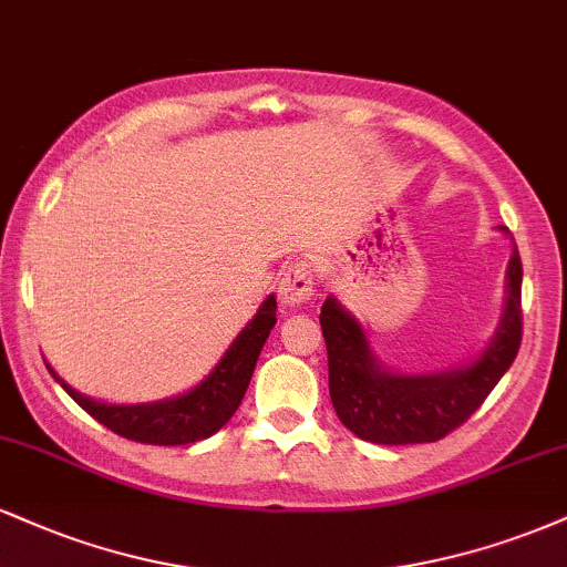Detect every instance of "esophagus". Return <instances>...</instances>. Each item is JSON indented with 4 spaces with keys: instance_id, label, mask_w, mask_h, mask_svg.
<instances>
[{
    "instance_id": "34e87169",
    "label": "esophagus",
    "mask_w": 567,
    "mask_h": 567,
    "mask_svg": "<svg viewBox=\"0 0 567 567\" xmlns=\"http://www.w3.org/2000/svg\"><path fill=\"white\" fill-rule=\"evenodd\" d=\"M311 296H315V269L306 258L292 261L285 277L279 279V301L285 309H298V306L309 303Z\"/></svg>"
}]
</instances>
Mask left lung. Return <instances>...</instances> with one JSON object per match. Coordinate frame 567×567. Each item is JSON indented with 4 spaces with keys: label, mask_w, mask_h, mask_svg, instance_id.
Returning a JSON list of instances; mask_svg holds the SVG:
<instances>
[{
    "label": "left lung",
    "mask_w": 567,
    "mask_h": 567,
    "mask_svg": "<svg viewBox=\"0 0 567 567\" xmlns=\"http://www.w3.org/2000/svg\"><path fill=\"white\" fill-rule=\"evenodd\" d=\"M501 231L509 234L506 226ZM523 261L517 245L506 266V301L496 333L464 365L432 373H400L383 365L370 347L365 324L328 296L322 303V336L328 343L330 400L341 424L375 445L437 442L464 424L512 368L523 341Z\"/></svg>",
    "instance_id": "1"
}]
</instances>
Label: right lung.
<instances>
[{
    "label": "right lung",
    "instance_id": "1",
    "mask_svg": "<svg viewBox=\"0 0 567 567\" xmlns=\"http://www.w3.org/2000/svg\"><path fill=\"white\" fill-rule=\"evenodd\" d=\"M277 324V298L266 296L264 303L252 315V320L239 330L231 347L216 362V368L184 394L167 396L157 402H138V405H116L101 402L69 386L53 368L48 365L53 379L66 389V394L82 410H87L95 421L109 426L120 437L146 442V445H188L213 437L226 421L237 413L239 402L252 379L258 354L266 338Z\"/></svg>",
    "mask_w": 567,
    "mask_h": 567
}]
</instances>
